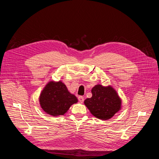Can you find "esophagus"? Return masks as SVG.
Segmentation results:
<instances>
[{
    "label": "esophagus",
    "mask_w": 159,
    "mask_h": 159,
    "mask_svg": "<svg viewBox=\"0 0 159 159\" xmlns=\"http://www.w3.org/2000/svg\"><path fill=\"white\" fill-rule=\"evenodd\" d=\"M78 100H79V102L80 103H82L84 102V98L83 97V96H79V97H78Z\"/></svg>",
    "instance_id": "1"
}]
</instances>
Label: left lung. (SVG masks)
I'll return each instance as SVG.
<instances>
[{"instance_id":"left-lung-1","label":"left lung","mask_w":159,"mask_h":159,"mask_svg":"<svg viewBox=\"0 0 159 159\" xmlns=\"http://www.w3.org/2000/svg\"><path fill=\"white\" fill-rule=\"evenodd\" d=\"M92 97L84 101V104L94 117L108 120L121 109V99L111 85H95L91 89Z\"/></svg>"}]
</instances>
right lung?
<instances>
[{
	"label": "right lung",
	"mask_w": 159,
	"mask_h": 159,
	"mask_svg": "<svg viewBox=\"0 0 159 159\" xmlns=\"http://www.w3.org/2000/svg\"><path fill=\"white\" fill-rule=\"evenodd\" d=\"M78 102V98L70 92L61 81H50L39 97L42 109L54 117L64 115L72 105Z\"/></svg>",
	"instance_id": "right-lung-1"
}]
</instances>
